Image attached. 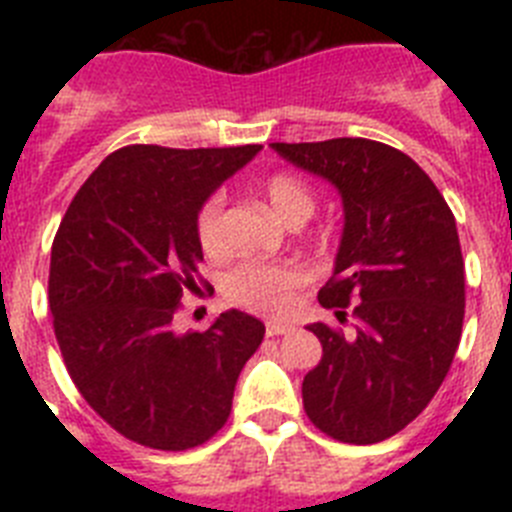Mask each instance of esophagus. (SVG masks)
<instances>
[{"instance_id": "1", "label": "esophagus", "mask_w": 512, "mask_h": 512, "mask_svg": "<svg viewBox=\"0 0 512 512\" xmlns=\"http://www.w3.org/2000/svg\"><path fill=\"white\" fill-rule=\"evenodd\" d=\"M289 330H292V325H287V323H277V320H269V323H266V336H282V333H289Z\"/></svg>"}]
</instances>
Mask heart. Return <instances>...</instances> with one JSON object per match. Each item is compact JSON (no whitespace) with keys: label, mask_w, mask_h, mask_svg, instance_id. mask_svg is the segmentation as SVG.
I'll list each match as a JSON object with an SVG mask.
<instances>
[{"label":"heart","mask_w":512,"mask_h":512,"mask_svg":"<svg viewBox=\"0 0 512 512\" xmlns=\"http://www.w3.org/2000/svg\"><path fill=\"white\" fill-rule=\"evenodd\" d=\"M264 194L271 210L284 223H305L315 210L312 189L295 174H271L264 182ZM223 194H210L197 212V241L202 251L217 256L225 251L223 228ZM307 284L305 266L295 261H246L235 266L223 282V295L228 302L264 315H282L292 307L297 292Z\"/></svg>","instance_id":"heart-1"}]
</instances>
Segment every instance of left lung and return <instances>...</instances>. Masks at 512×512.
Wrapping results in <instances>:
<instances>
[{
	"label": "left lung",
	"instance_id": "obj_1",
	"mask_svg": "<svg viewBox=\"0 0 512 512\" xmlns=\"http://www.w3.org/2000/svg\"><path fill=\"white\" fill-rule=\"evenodd\" d=\"M336 184L343 235L320 305L351 333L312 323L323 359L302 405L325 436L379 443L418 418L454 361L464 323V259L454 212L413 158L379 140L271 143Z\"/></svg>",
	"mask_w": 512,
	"mask_h": 512
}]
</instances>
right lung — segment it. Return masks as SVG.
Masks as SVG:
<instances>
[{
    "label": "right lung",
    "instance_id": "obj_1",
    "mask_svg": "<svg viewBox=\"0 0 512 512\" xmlns=\"http://www.w3.org/2000/svg\"><path fill=\"white\" fill-rule=\"evenodd\" d=\"M261 146H125L81 184L51 248L48 302L63 364L89 408L130 441L187 451L228 420L264 323L220 312L174 328L197 287V212Z\"/></svg>",
    "mask_w": 512,
    "mask_h": 512
}]
</instances>
